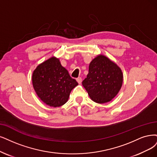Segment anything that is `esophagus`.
Listing matches in <instances>:
<instances>
[{
    "label": "esophagus",
    "instance_id": "1",
    "mask_svg": "<svg viewBox=\"0 0 157 157\" xmlns=\"http://www.w3.org/2000/svg\"><path fill=\"white\" fill-rule=\"evenodd\" d=\"M76 80H77V82H78V83L79 84L82 83V78H81V77H79V78H78L76 79Z\"/></svg>",
    "mask_w": 157,
    "mask_h": 157
}]
</instances>
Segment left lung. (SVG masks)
I'll use <instances>...</instances> for the list:
<instances>
[{
    "mask_svg": "<svg viewBox=\"0 0 157 157\" xmlns=\"http://www.w3.org/2000/svg\"><path fill=\"white\" fill-rule=\"evenodd\" d=\"M122 83L121 69L107 57L100 55L90 62L82 84L92 101L104 103L117 95Z\"/></svg>",
    "mask_w": 157,
    "mask_h": 157,
    "instance_id": "8db88e82",
    "label": "left lung"
}]
</instances>
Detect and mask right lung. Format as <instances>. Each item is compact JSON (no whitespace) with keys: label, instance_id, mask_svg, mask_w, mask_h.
Here are the masks:
<instances>
[{"label":"right lung","instance_id":"add662e5","mask_svg":"<svg viewBox=\"0 0 157 157\" xmlns=\"http://www.w3.org/2000/svg\"><path fill=\"white\" fill-rule=\"evenodd\" d=\"M32 83L40 99L54 107L64 105L71 90L78 85L54 57L37 66L33 73Z\"/></svg>","mask_w":157,"mask_h":157}]
</instances>
